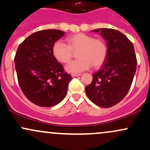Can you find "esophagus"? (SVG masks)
<instances>
[{
    "label": "esophagus",
    "mask_w": 150,
    "mask_h": 150,
    "mask_svg": "<svg viewBox=\"0 0 150 150\" xmlns=\"http://www.w3.org/2000/svg\"><path fill=\"white\" fill-rule=\"evenodd\" d=\"M80 75H81V74H77V73H72V74H71V76L73 77L80 76Z\"/></svg>",
    "instance_id": "obj_1"
}]
</instances>
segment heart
Masks as SVG:
<instances>
[{
    "label": "heart",
    "mask_w": 150,
    "mask_h": 150,
    "mask_svg": "<svg viewBox=\"0 0 150 150\" xmlns=\"http://www.w3.org/2000/svg\"><path fill=\"white\" fill-rule=\"evenodd\" d=\"M67 44L57 41L53 44L52 53L58 61L68 63L73 52L77 53L79 59L70 62L65 66L66 71L78 73L93 66L98 68L104 63L107 56V46L102 39H94L92 36L79 33L67 38Z\"/></svg>",
    "instance_id": "b5f03b06"
}]
</instances>
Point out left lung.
<instances>
[{
  "instance_id": "8db88e82",
  "label": "left lung",
  "mask_w": 150,
  "mask_h": 150,
  "mask_svg": "<svg viewBox=\"0 0 150 150\" xmlns=\"http://www.w3.org/2000/svg\"><path fill=\"white\" fill-rule=\"evenodd\" d=\"M92 31L106 41L107 56L104 64L92 75V82L85 87V92L94 104L108 108L119 103L128 92L137 58L133 44L121 32L106 28Z\"/></svg>"
}]
</instances>
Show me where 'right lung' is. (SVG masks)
Here are the masks:
<instances>
[{
	"label": "right lung",
	"mask_w": 150,
	"mask_h": 150,
	"mask_svg": "<svg viewBox=\"0 0 150 150\" xmlns=\"http://www.w3.org/2000/svg\"><path fill=\"white\" fill-rule=\"evenodd\" d=\"M58 30L34 32L18 46L15 66L20 88L33 104L42 107L58 104L67 94L72 77L54 58L53 44L64 36Z\"/></svg>",
	"instance_id": "add662e5"
}]
</instances>
